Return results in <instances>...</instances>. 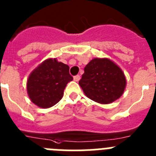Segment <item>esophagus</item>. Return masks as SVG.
Returning <instances> with one entry per match:
<instances>
[{
    "label": "esophagus",
    "mask_w": 156,
    "mask_h": 156,
    "mask_svg": "<svg viewBox=\"0 0 156 156\" xmlns=\"http://www.w3.org/2000/svg\"><path fill=\"white\" fill-rule=\"evenodd\" d=\"M80 78H81L80 75H75V76L74 77V80L75 81V82H78V81L80 80Z\"/></svg>",
    "instance_id": "1"
}]
</instances>
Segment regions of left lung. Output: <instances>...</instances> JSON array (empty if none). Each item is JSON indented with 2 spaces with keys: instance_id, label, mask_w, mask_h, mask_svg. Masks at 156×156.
Returning a JSON list of instances; mask_svg holds the SVG:
<instances>
[{
  "instance_id": "left-lung-1",
  "label": "left lung",
  "mask_w": 156,
  "mask_h": 156,
  "mask_svg": "<svg viewBox=\"0 0 156 156\" xmlns=\"http://www.w3.org/2000/svg\"><path fill=\"white\" fill-rule=\"evenodd\" d=\"M79 85L88 98L108 104L122 95L126 80L121 68L107 58H95L84 68Z\"/></svg>"
}]
</instances>
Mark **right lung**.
Instances as JSON below:
<instances>
[{
    "label": "right lung",
    "instance_id": "obj_1",
    "mask_svg": "<svg viewBox=\"0 0 156 156\" xmlns=\"http://www.w3.org/2000/svg\"><path fill=\"white\" fill-rule=\"evenodd\" d=\"M72 80L68 65L56 59H45L30 74L28 96L39 108H51L61 100L67 84Z\"/></svg>",
    "mask_w": 156,
    "mask_h": 156
}]
</instances>
